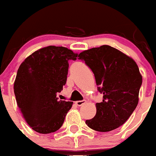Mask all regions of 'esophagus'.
<instances>
[{
	"label": "esophagus",
	"instance_id": "1",
	"mask_svg": "<svg viewBox=\"0 0 156 156\" xmlns=\"http://www.w3.org/2000/svg\"><path fill=\"white\" fill-rule=\"evenodd\" d=\"M85 102H86L85 100H79V101L76 102V105H78V106H81V105H83L85 104Z\"/></svg>",
	"mask_w": 156,
	"mask_h": 156
}]
</instances>
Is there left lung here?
Instances as JSON below:
<instances>
[{"label": "left lung", "instance_id": "left-lung-1", "mask_svg": "<svg viewBox=\"0 0 156 156\" xmlns=\"http://www.w3.org/2000/svg\"><path fill=\"white\" fill-rule=\"evenodd\" d=\"M78 59L93 71L103 101L96 104V114L85 123L97 132H110L127 121L137 106L142 84L136 63L108 45L80 52Z\"/></svg>", "mask_w": 156, "mask_h": 156}]
</instances>
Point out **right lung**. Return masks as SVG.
<instances>
[{"label":"right lung","mask_w":156,"mask_h":156,"mask_svg":"<svg viewBox=\"0 0 156 156\" xmlns=\"http://www.w3.org/2000/svg\"><path fill=\"white\" fill-rule=\"evenodd\" d=\"M77 54L64 47L48 46L34 51L21 63L14 84L23 118L35 132H54L62 126L73 102L58 100L66 85L69 63Z\"/></svg>","instance_id":"add662e5"}]
</instances>
